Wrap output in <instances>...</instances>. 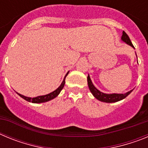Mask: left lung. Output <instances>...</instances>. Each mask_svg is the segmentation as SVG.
<instances>
[{
  "label": "left lung",
  "instance_id": "8db88e82",
  "mask_svg": "<svg viewBox=\"0 0 148 148\" xmlns=\"http://www.w3.org/2000/svg\"><path fill=\"white\" fill-rule=\"evenodd\" d=\"M121 39H122L123 41H125L126 44H129L131 47H134L132 44L131 40H130V38L127 35V34L125 32V31H123L122 32V36H121ZM87 83H88V87L89 89H90V92H92V95H94V97L95 99H97L98 100L101 101H104V102H107V103H113V102H116V101H119L120 100H122L125 98H126L130 92L133 91V90L129 91V92H126L125 94H116V93H113V94H105L103 93V92H100L99 90L95 88L94 87L93 84L91 82V79H90V76H87Z\"/></svg>",
  "mask_w": 148,
  "mask_h": 148
}]
</instances>
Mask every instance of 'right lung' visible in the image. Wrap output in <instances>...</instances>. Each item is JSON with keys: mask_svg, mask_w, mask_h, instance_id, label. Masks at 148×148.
I'll return each instance as SVG.
<instances>
[{"mask_svg": "<svg viewBox=\"0 0 148 148\" xmlns=\"http://www.w3.org/2000/svg\"><path fill=\"white\" fill-rule=\"evenodd\" d=\"M68 75V73H66V75ZM66 76H65L64 79V81L62 82L61 85L59 86L58 89H56L55 91L52 92L51 93L47 94V95H40V96H38V97H35V98H29L27 97V96H24L23 95H21V94L18 93V95H20L21 97L23 98V99H25L26 101H29V102H32V103H42V102H46V101H48L49 100H52V99H55L56 96H58V94L60 93V92L61 91V90L63 89L64 86V84H65V78H66Z\"/></svg>", "mask_w": 148, "mask_h": 148, "instance_id": "add662e5", "label": "right lung"}]
</instances>
